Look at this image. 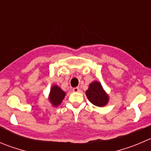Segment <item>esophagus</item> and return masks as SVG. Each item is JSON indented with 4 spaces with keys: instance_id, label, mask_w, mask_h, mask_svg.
<instances>
[{
    "instance_id": "esophagus-1",
    "label": "esophagus",
    "mask_w": 151,
    "mask_h": 151,
    "mask_svg": "<svg viewBox=\"0 0 151 151\" xmlns=\"http://www.w3.org/2000/svg\"><path fill=\"white\" fill-rule=\"evenodd\" d=\"M72 91L74 92H80V89L79 87H76V88H74L72 89Z\"/></svg>"
}]
</instances>
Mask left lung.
<instances>
[{"label": "left lung", "mask_w": 151, "mask_h": 151, "mask_svg": "<svg viewBox=\"0 0 151 151\" xmlns=\"http://www.w3.org/2000/svg\"><path fill=\"white\" fill-rule=\"evenodd\" d=\"M86 94L88 100L98 107L105 106L109 101V96L97 80H94L89 84Z\"/></svg>", "instance_id": "left-lung-1"}]
</instances>
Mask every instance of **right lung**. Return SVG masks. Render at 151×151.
Returning a JSON list of instances; mask_svg holds the SVG:
<instances>
[{"label": "right lung", "mask_w": 151, "mask_h": 151, "mask_svg": "<svg viewBox=\"0 0 151 151\" xmlns=\"http://www.w3.org/2000/svg\"><path fill=\"white\" fill-rule=\"evenodd\" d=\"M65 94L66 93L63 90H62L60 87L57 85H53L51 87L50 92H49V101L52 104V106L58 107L63 102Z\"/></svg>", "instance_id": "add662e5"}]
</instances>
